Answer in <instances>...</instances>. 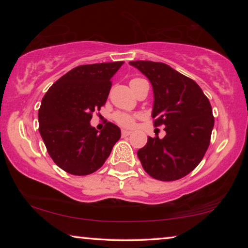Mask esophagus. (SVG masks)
Masks as SVG:
<instances>
[{
  "label": "esophagus",
  "mask_w": 248,
  "mask_h": 248,
  "mask_svg": "<svg viewBox=\"0 0 248 248\" xmlns=\"http://www.w3.org/2000/svg\"><path fill=\"white\" fill-rule=\"evenodd\" d=\"M130 134H131L130 131H126V130L122 131V137H123V138H126V137H128V135H130Z\"/></svg>",
  "instance_id": "1"
}]
</instances>
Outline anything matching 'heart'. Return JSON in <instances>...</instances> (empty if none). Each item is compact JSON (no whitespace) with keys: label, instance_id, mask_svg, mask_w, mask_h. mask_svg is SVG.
Segmentation results:
<instances>
[{"label":"heart","instance_id":"b5f03b06","mask_svg":"<svg viewBox=\"0 0 248 248\" xmlns=\"http://www.w3.org/2000/svg\"><path fill=\"white\" fill-rule=\"evenodd\" d=\"M142 81V79H133L131 80V87H133L134 84H137L138 82H140ZM114 120L117 122L118 124L122 125V126L124 127H132L134 125V122H135V117L133 115H130V114H126V113H122V111H118V113H115L114 114Z\"/></svg>","mask_w":248,"mask_h":248}]
</instances>
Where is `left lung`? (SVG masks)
<instances>
[{"label": "left lung", "instance_id": "1", "mask_svg": "<svg viewBox=\"0 0 248 248\" xmlns=\"http://www.w3.org/2000/svg\"><path fill=\"white\" fill-rule=\"evenodd\" d=\"M154 89L152 118L164 125L165 138L148 137L138 151L142 167L159 181H176L189 174L204 157L215 125L210 101L194 80L167 64L132 61Z\"/></svg>", "mask_w": 248, "mask_h": 248}]
</instances>
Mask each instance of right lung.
Segmentation results:
<instances>
[{
	"instance_id": "obj_1",
	"label": "right lung",
	"mask_w": 248,
	"mask_h": 248,
	"mask_svg": "<svg viewBox=\"0 0 248 248\" xmlns=\"http://www.w3.org/2000/svg\"><path fill=\"white\" fill-rule=\"evenodd\" d=\"M124 62L77 66L45 93L38 110L39 133L47 152L64 171L93 174L109 157L121 130L110 122L98 132L90 125L94 110L106 104L110 79Z\"/></svg>"
}]
</instances>
